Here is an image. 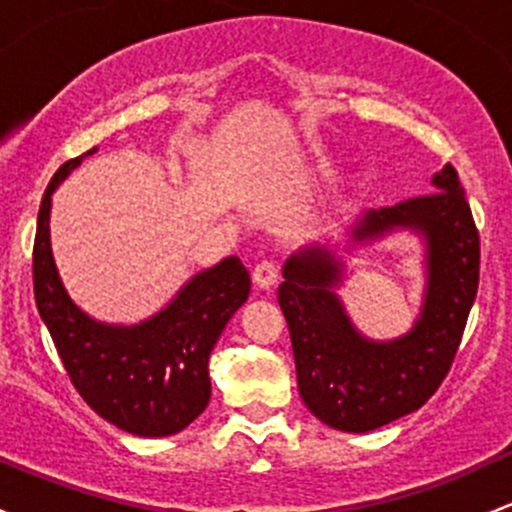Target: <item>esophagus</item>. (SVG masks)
<instances>
[{"mask_svg":"<svg viewBox=\"0 0 512 512\" xmlns=\"http://www.w3.org/2000/svg\"><path fill=\"white\" fill-rule=\"evenodd\" d=\"M277 277H279V267L274 265L272 260L257 262L255 270H252V282H255L257 287H262V289H270L272 284L277 282Z\"/></svg>","mask_w":512,"mask_h":512,"instance_id":"esophagus-1","label":"esophagus"}]
</instances>
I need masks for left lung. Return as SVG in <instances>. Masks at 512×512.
I'll return each instance as SVG.
<instances>
[{
  "mask_svg": "<svg viewBox=\"0 0 512 512\" xmlns=\"http://www.w3.org/2000/svg\"><path fill=\"white\" fill-rule=\"evenodd\" d=\"M434 191L397 206L368 211L355 223V242L397 228L427 245V289L419 319L395 341H370L355 331L333 289L343 262L311 245L292 255L279 284V306L292 336L304 405L341 432H370L424 405L449 373L478 292L481 242L459 174L446 164Z\"/></svg>",
  "mask_w": 512,
  "mask_h": 512,
  "instance_id": "left-lung-1",
  "label": "left lung"
}]
</instances>
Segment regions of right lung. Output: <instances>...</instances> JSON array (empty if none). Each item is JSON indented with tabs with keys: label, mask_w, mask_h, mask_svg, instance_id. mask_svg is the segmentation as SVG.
Listing matches in <instances>:
<instances>
[{
	"label": "right lung",
	"mask_w": 512,
	"mask_h": 512,
	"mask_svg": "<svg viewBox=\"0 0 512 512\" xmlns=\"http://www.w3.org/2000/svg\"><path fill=\"white\" fill-rule=\"evenodd\" d=\"M98 149H90V157ZM53 174L34 238V297L68 378L90 410L137 437H169L208 407V358L230 316L250 294L240 257H225L184 284L166 309L134 326L100 324L68 297L51 252V196L83 161Z\"/></svg>",
	"instance_id": "obj_1"
}]
</instances>
